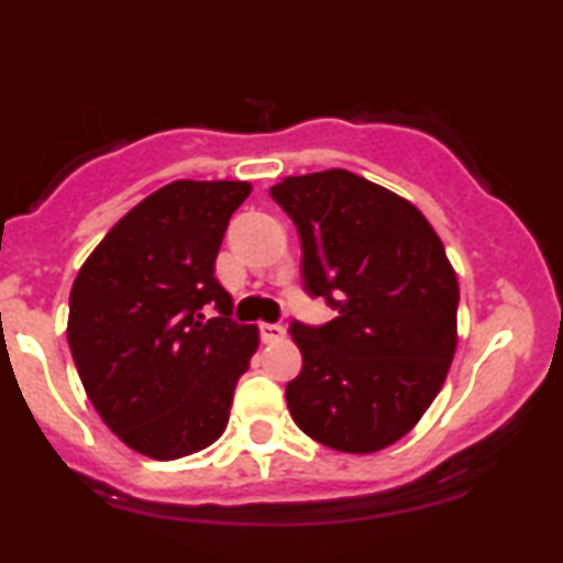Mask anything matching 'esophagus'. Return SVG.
I'll list each match as a JSON object with an SVG mask.
<instances>
[{"label":"esophagus","instance_id":"1","mask_svg":"<svg viewBox=\"0 0 563 563\" xmlns=\"http://www.w3.org/2000/svg\"><path fill=\"white\" fill-rule=\"evenodd\" d=\"M260 333L264 344H273V341H280L286 335V328L277 325V322H260Z\"/></svg>","mask_w":563,"mask_h":563}]
</instances>
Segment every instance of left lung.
<instances>
[{"label":"left lung","instance_id":"left-lung-1","mask_svg":"<svg viewBox=\"0 0 563 563\" xmlns=\"http://www.w3.org/2000/svg\"><path fill=\"white\" fill-rule=\"evenodd\" d=\"M269 192L299 230L303 286L339 309L322 328L290 325L303 357L286 386L290 416L349 455L389 448L421 421L455 357L461 288L444 245L416 203L346 169Z\"/></svg>","mask_w":563,"mask_h":563}]
</instances>
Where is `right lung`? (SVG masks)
<instances>
[{
    "label": "right lung",
    "instance_id": "1",
    "mask_svg": "<svg viewBox=\"0 0 563 563\" xmlns=\"http://www.w3.org/2000/svg\"><path fill=\"white\" fill-rule=\"evenodd\" d=\"M241 179H177L126 211L70 288L68 346L89 402L126 448L156 461L224 434L260 328L232 322L214 264ZM214 302L219 319L202 307Z\"/></svg>",
    "mask_w": 563,
    "mask_h": 563
}]
</instances>
